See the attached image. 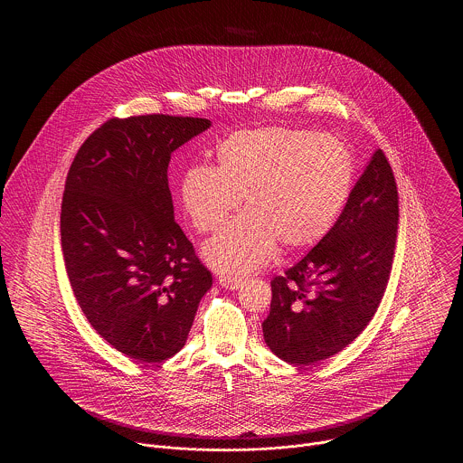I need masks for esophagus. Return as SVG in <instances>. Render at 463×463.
<instances>
[{
	"label": "esophagus",
	"instance_id": "1",
	"mask_svg": "<svg viewBox=\"0 0 463 463\" xmlns=\"http://www.w3.org/2000/svg\"><path fill=\"white\" fill-rule=\"evenodd\" d=\"M244 279L238 278V276H221V285L223 288H229V289H238L242 287Z\"/></svg>",
	"mask_w": 463,
	"mask_h": 463
}]
</instances>
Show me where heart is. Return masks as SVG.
<instances>
[{
  "label": "heart",
  "mask_w": 463,
  "mask_h": 463,
  "mask_svg": "<svg viewBox=\"0 0 463 463\" xmlns=\"http://www.w3.org/2000/svg\"><path fill=\"white\" fill-rule=\"evenodd\" d=\"M215 159V168L196 165L184 174L180 198L204 234L217 231L242 196L248 212L204 246V259L222 272L244 274L262 267L278 241L288 250L319 241L353 191L347 144L304 128L231 133L217 146Z\"/></svg>",
  "instance_id": "b5f03b06"
}]
</instances>
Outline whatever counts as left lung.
Listing matches in <instances>:
<instances>
[{
    "instance_id": "left-lung-1",
    "label": "left lung",
    "mask_w": 463,
    "mask_h": 463,
    "mask_svg": "<svg viewBox=\"0 0 463 463\" xmlns=\"http://www.w3.org/2000/svg\"><path fill=\"white\" fill-rule=\"evenodd\" d=\"M399 196L391 163L376 151L338 221L298 264L270 281L262 328L270 351L302 366L345 349L368 326L391 278Z\"/></svg>"
}]
</instances>
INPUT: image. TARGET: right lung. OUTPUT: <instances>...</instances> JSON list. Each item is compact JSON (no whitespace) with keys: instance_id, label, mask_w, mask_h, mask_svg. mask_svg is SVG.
<instances>
[{"instance_id":"add662e5","label":"right lung","mask_w":463,"mask_h":463,"mask_svg":"<svg viewBox=\"0 0 463 463\" xmlns=\"http://www.w3.org/2000/svg\"><path fill=\"white\" fill-rule=\"evenodd\" d=\"M204 118H110L67 172L61 241L90 325L116 351L161 363L185 344L212 272L174 221L170 156L210 128Z\"/></svg>"}]
</instances>
